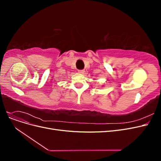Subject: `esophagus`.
I'll list each match as a JSON object with an SVG mask.
<instances>
[{"label": "esophagus", "mask_w": 161, "mask_h": 161, "mask_svg": "<svg viewBox=\"0 0 161 161\" xmlns=\"http://www.w3.org/2000/svg\"><path fill=\"white\" fill-rule=\"evenodd\" d=\"M78 72L80 73V74H83V73L85 72V70H78Z\"/></svg>", "instance_id": "34e87169"}]
</instances>
